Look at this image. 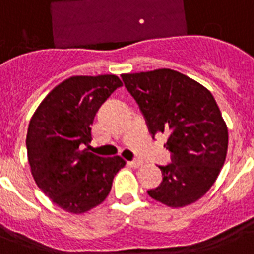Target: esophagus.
<instances>
[{
  "label": "esophagus",
  "mask_w": 254,
  "mask_h": 254,
  "mask_svg": "<svg viewBox=\"0 0 254 254\" xmlns=\"http://www.w3.org/2000/svg\"><path fill=\"white\" fill-rule=\"evenodd\" d=\"M127 163H129L131 167H135V169H137V167H141L143 165L142 161H138V159H135V161H130V162H127Z\"/></svg>",
  "instance_id": "obj_1"
}]
</instances>
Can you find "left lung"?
Instances as JSON below:
<instances>
[{"mask_svg":"<svg viewBox=\"0 0 254 254\" xmlns=\"http://www.w3.org/2000/svg\"><path fill=\"white\" fill-rule=\"evenodd\" d=\"M121 77L151 135L169 137L171 163L159 166L162 183L147 193L173 208L199 200L216 181L228 150V129L212 93L169 68Z\"/></svg>","mask_w":254,"mask_h":254,"instance_id":"1","label":"left lung"}]
</instances>
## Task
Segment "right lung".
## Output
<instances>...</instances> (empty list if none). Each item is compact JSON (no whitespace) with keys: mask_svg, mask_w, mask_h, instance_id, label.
Instances as JSON below:
<instances>
[{"mask_svg":"<svg viewBox=\"0 0 254 254\" xmlns=\"http://www.w3.org/2000/svg\"><path fill=\"white\" fill-rule=\"evenodd\" d=\"M123 85L116 75L72 76L57 85L30 120L26 147L31 174L45 195L67 212L101 204L121 157H99L88 149L91 125L101 104Z\"/></svg>","mask_w":254,"mask_h":254,"instance_id":"1","label":"right lung"}]
</instances>
